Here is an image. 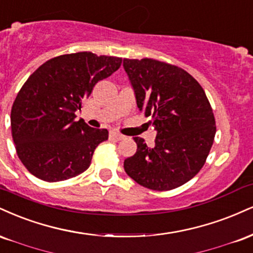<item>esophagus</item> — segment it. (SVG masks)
Returning a JSON list of instances; mask_svg holds the SVG:
<instances>
[{
	"label": "esophagus",
	"instance_id": "1",
	"mask_svg": "<svg viewBox=\"0 0 253 253\" xmlns=\"http://www.w3.org/2000/svg\"><path fill=\"white\" fill-rule=\"evenodd\" d=\"M109 136L110 139H112V141H122V139L124 138V136L117 131H110Z\"/></svg>",
	"mask_w": 253,
	"mask_h": 253
}]
</instances>
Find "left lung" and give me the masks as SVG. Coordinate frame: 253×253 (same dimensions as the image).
Segmentation results:
<instances>
[{
    "mask_svg": "<svg viewBox=\"0 0 253 253\" xmlns=\"http://www.w3.org/2000/svg\"><path fill=\"white\" fill-rule=\"evenodd\" d=\"M139 111L153 118L155 145L133 137L135 155L124 170L141 186L170 191L203 168L215 136V120L200 84L182 68L154 59H124Z\"/></svg>",
    "mask_w": 253,
    "mask_h": 253,
    "instance_id": "left-lung-1",
    "label": "left lung"
}]
</instances>
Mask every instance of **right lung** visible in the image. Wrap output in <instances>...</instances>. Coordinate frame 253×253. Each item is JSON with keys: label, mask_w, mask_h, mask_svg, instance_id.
<instances>
[{"label": "right lung", "mask_w": 253, "mask_h": 253, "mask_svg": "<svg viewBox=\"0 0 253 253\" xmlns=\"http://www.w3.org/2000/svg\"><path fill=\"white\" fill-rule=\"evenodd\" d=\"M122 58L79 52L50 59L27 79L11 108V135L23 166L38 179L64 181L90 167L106 129L76 120V111Z\"/></svg>", "instance_id": "obj_1"}]
</instances>
